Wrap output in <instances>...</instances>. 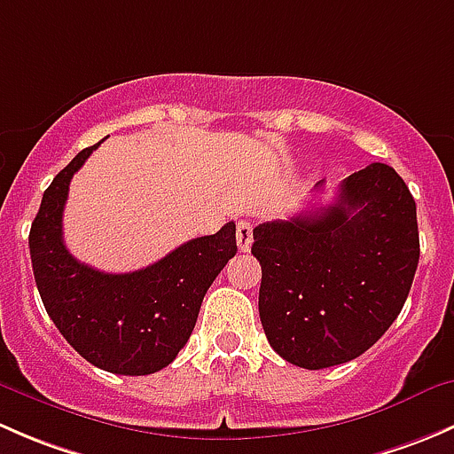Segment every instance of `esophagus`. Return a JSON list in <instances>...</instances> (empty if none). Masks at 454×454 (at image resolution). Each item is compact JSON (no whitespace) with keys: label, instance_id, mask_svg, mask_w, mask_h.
<instances>
[{"label":"esophagus","instance_id":"34e87169","mask_svg":"<svg viewBox=\"0 0 454 454\" xmlns=\"http://www.w3.org/2000/svg\"><path fill=\"white\" fill-rule=\"evenodd\" d=\"M237 246H239L241 253H248L250 246H253V223L250 222L237 223Z\"/></svg>","mask_w":454,"mask_h":454}]
</instances>
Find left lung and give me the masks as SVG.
<instances>
[{
	"label": "left lung",
	"mask_w": 454,
	"mask_h": 454,
	"mask_svg": "<svg viewBox=\"0 0 454 454\" xmlns=\"http://www.w3.org/2000/svg\"><path fill=\"white\" fill-rule=\"evenodd\" d=\"M253 235L263 332L303 369L373 347L404 308L419 261L415 200L382 162L342 180L333 204L259 223Z\"/></svg>",
	"instance_id": "left-lung-1"
}]
</instances>
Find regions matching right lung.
<instances>
[{
	"label": "right lung",
	"instance_id": "obj_1",
	"mask_svg": "<svg viewBox=\"0 0 454 454\" xmlns=\"http://www.w3.org/2000/svg\"><path fill=\"white\" fill-rule=\"evenodd\" d=\"M100 142L45 189L28 237L32 270L45 312L87 363L109 373L149 375L171 364L191 338L206 290L237 254L235 222L136 272L109 274L81 263L63 244V208L72 176Z\"/></svg>",
	"mask_w": 454,
	"mask_h": 454
}]
</instances>
